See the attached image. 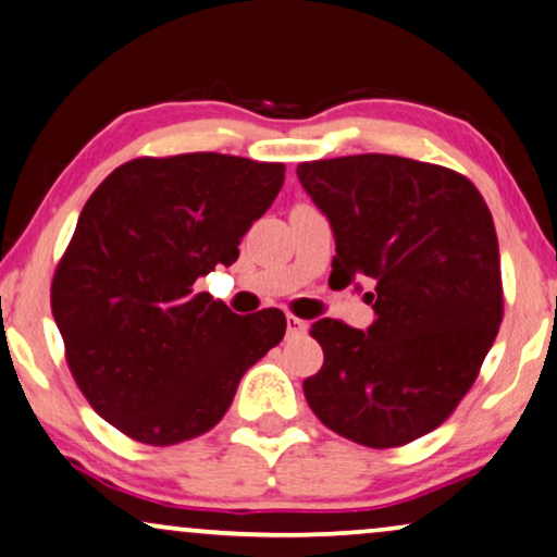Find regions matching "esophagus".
<instances>
[{
    "mask_svg": "<svg viewBox=\"0 0 557 557\" xmlns=\"http://www.w3.org/2000/svg\"><path fill=\"white\" fill-rule=\"evenodd\" d=\"M308 329V323L302 321V318L287 313V336H302Z\"/></svg>",
    "mask_w": 557,
    "mask_h": 557,
    "instance_id": "obj_1",
    "label": "esophagus"
}]
</instances>
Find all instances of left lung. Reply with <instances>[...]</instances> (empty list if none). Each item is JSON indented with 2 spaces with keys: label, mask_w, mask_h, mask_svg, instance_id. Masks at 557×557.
I'll return each mask as SVG.
<instances>
[{
  "label": "left lung",
  "mask_w": 557,
  "mask_h": 557,
  "mask_svg": "<svg viewBox=\"0 0 557 557\" xmlns=\"http://www.w3.org/2000/svg\"><path fill=\"white\" fill-rule=\"evenodd\" d=\"M336 236L331 285L369 277L376 321L310 325L321 372L302 382L315 418L367 448H397L450 418L504 315L492 211L469 177L397 154L300 162Z\"/></svg>",
  "instance_id": "obj_1"
}]
</instances>
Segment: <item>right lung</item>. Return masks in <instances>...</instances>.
Returning <instances> with one entry per match:
<instances>
[{
	"mask_svg": "<svg viewBox=\"0 0 557 557\" xmlns=\"http://www.w3.org/2000/svg\"><path fill=\"white\" fill-rule=\"evenodd\" d=\"M283 181V162L188 152L124 162L91 193L50 308L73 380L119 433L147 446L209 433L244 372L283 341V310L242 318L193 293L236 262Z\"/></svg>",
	"mask_w": 557,
	"mask_h": 557,
	"instance_id": "1",
	"label": "right lung"
}]
</instances>
